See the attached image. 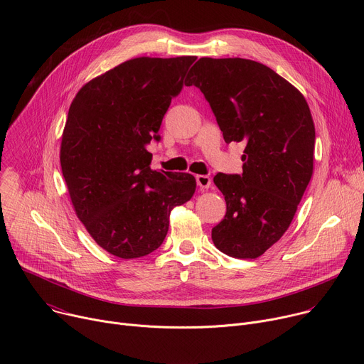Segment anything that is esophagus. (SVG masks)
Returning <instances> with one entry per match:
<instances>
[{
    "mask_svg": "<svg viewBox=\"0 0 364 364\" xmlns=\"http://www.w3.org/2000/svg\"><path fill=\"white\" fill-rule=\"evenodd\" d=\"M196 183L201 190H205L212 186V178L209 176L198 174V176H196Z\"/></svg>",
    "mask_w": 364,
    "mask_h": 364,
    "instance_id": "1",
    "label": "esophagus"
}]
</instances>
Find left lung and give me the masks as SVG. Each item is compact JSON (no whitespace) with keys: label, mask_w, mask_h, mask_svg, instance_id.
I'll return each mask as SVG.
<instances>
[{"label":"left lung","mask_w":364,"mask_h":364,"mask_svg":"<svg viewBox=\"0 0 364 364\" xmlns=\"http://www.w3.org/2000/svg\"><path fill=\"white\" fill-rule=\"evenodd\" d=\"M201 90L225 142L243 144V173L215 176L226 200L215 246L255 259L289 228L313 176L316 128L305 97L268 66L201 58L187 76Z\"/></svg>","instance_id":"obj_1"}]
</instances>
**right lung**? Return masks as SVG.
<instances>
[{
    "label": "right lung",
    "mask_w": 364,
    "mask_h": 364,
    "mask_svg": "<svg viewBox=\"0 0 364 364\" xmlns=\"http://www.w3.org/2000/svg\"><path fill=\"white\" fill-rule=\"evenodd\" d=\"M194 60L124 62L86 83L69 108L62 173L77 218L114 256L134 259L159 249L171 209L194 194L191 174L151 170L146 151L161 139L163 118Z\"/></svg>",
    "instance_id": "right-lung-1"
}]
</instances>
